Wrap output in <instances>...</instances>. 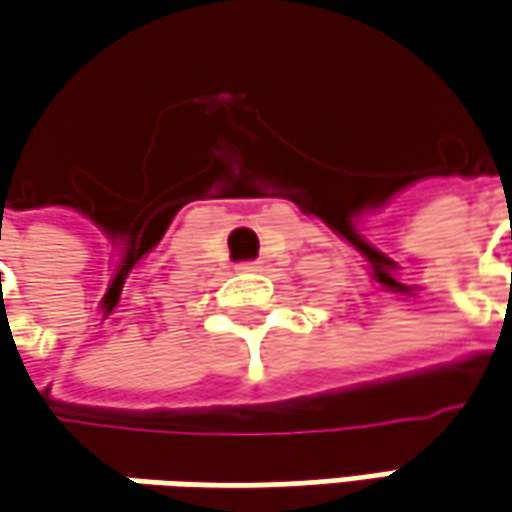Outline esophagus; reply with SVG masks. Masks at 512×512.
Returning a JSON list of instances; mask_svg holds the SVG:
<instances>
[{
	"mask_svg": "<svg viewBox=\"0 0 512 512\" xmlns=\"http://www.w3.org/2000/svg\"><path fill=\"white\" fill-rule=\"evenodd\" d=\"M237 269H240V272H260V263H257V260H249V263H240Z\"/></svg>",
	"mask_w": 512,
	"mask_h": 512,
	"instance_id": "1",
	"label": "esophagus"
}]
</instances>
